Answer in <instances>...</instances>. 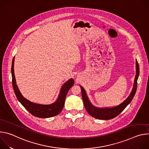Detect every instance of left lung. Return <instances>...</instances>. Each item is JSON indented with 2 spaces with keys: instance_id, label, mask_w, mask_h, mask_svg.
Masks as SVG:
<instances>
[{
  "instance_id": "left-lung-1",
  "label": "left lung",
  "mask_w": 149,
  "mask_h": 149,
  "mask_svg": "<svg viewBox=\"0 0 149 149\" xmlns=\"http://www.w3.org/2000/svg\"><path fill=\"white\" fill-rule=\"evenodd\" d=\"M139 71H140L139 63L137 61H136V75L134 79V86L132 91L130 95L128 97V98L125 100H124L121 104L114 107L100 109L94 107V106H93L89 101L86 91H85L83 87L82 86H80L84 107L86 108L88 114L91 115L92 117L100 120H110L119 115L125 109L127 106L131 102V101H132L133 98L135 95L137 90V79L139 75Z\"/></svg>"
}]
</instances>
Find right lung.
<instances>
[{
    "label": "right lung",
    "mask_w": 149,
    "mask_h": 149,
    "mask_svg": "<svg viewBox=\"0 0 149 149\" xmlns=\"http://www.w3.org/2000/svg\"><path fill=\"white\" fill-rule=\"evenodd\" d=\"M14 59L13 58L12 63V86L15 94L18 101L22 104L24 107L33 116L39 118H49L58 115L62 110L65 104V100L69 90L73 86L74 81L71 78L67 81L61 87L59 95L56 101L49 105H42L32 102L25 98L20 93L16 84V79L14 74Z\"/></svg>",
    "instance_id": "obj_1"
}]
</instances>
